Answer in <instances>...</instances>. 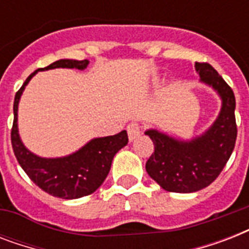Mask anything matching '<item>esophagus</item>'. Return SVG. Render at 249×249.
Masks as SVG:
<instances>
[{
  "label": "esophagus",
  "mask_w": 249,
  "mask_h": 249,
  "mask_svg": "<svg viewBox=\"0 0 249 249\" xmlns=\"http://www.w3.org/2000/svg\"><path fill=\"white\" fill-rule=\"evenodd\" d=\"M126 130H128L129 141H134L141 136V125L138 123H130L126 126Z\"/></svg>",
  "instance_id": "obj_1"
}]
</instances>
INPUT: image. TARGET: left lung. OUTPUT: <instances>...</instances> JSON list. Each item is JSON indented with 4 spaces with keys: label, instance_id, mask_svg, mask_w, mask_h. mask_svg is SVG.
Segmentation results:
<instances>
[{
    "label": "left lung",
    "instance_id": "left-lung-1",
    "mask_svg": "<svg viewBox=\"0 0 249 249\" xmlns=\"http://www.w3.org/2000/svg\"><path fill=\"white\" fill-rule=\"evenodd\" d=\"M200 81L221 98L218 116L208 130L193 140H178L158 129L144 132L154 142L146 163L148 176L170 193H195L216 179L231 156L236 141L235 97L231 88L208 63H195Z\"/></svg>",
    "mask_w": 249,
    "mask_h": 249
}]
</instances>
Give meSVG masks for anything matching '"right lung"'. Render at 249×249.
Instances as JSON below:
<instances>
[{
	"instance_id": "right-lung-1",
	"label": "right lung",
	"mask_w": 249,
	"mask_h": 249,
	"mask_svg": "<svg viewBox=\"0 0 249 249\" xmlns=\"http://www.w3.org/2000/svg\"><path fill=\"white\" fill-rule=\"evenodd\" d=\"M89 60L60 59L45 68H38L31 73L23 86L18 90L14 99V123L11 129V144L18 163L27 176L45 193L60 199H79L93 194L105 182L113 156L128 144L126 130L115 136L93 138L71 155L63 158H41L25 147L18 130V106L25 86L38 71L54 68H75L83 71Z\"/></svg>"
}]
</instances>
